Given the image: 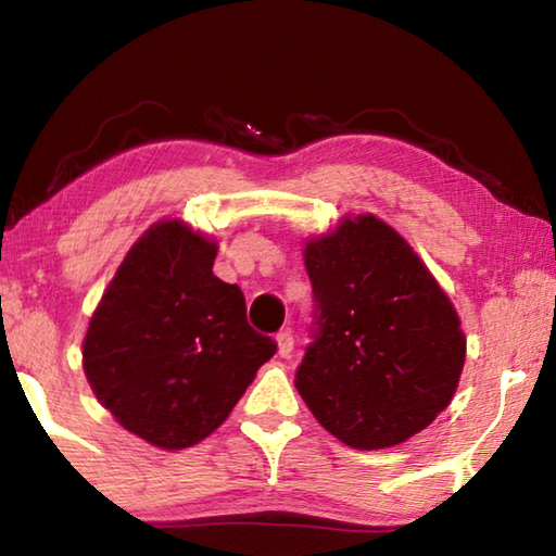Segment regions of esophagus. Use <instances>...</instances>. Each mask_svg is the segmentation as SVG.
Returning a JSON list of instances; mask_svg holds the SVG:
<instances>
[{
  "mask_svg": "<svg viewBox=\"0 0 556 556\" xmlns=\"http://www.w3.org/2000/svg\"><path fill=\"white\" fill-rule=\"evenodd\" d=\"M277 348L281 357H291V353H294V336H291L289 328L277 333Z\"/></svg>",
  "mask_w": 556,
  "mask_h": 556,
  "instance_id": "1",
  "label": "esophagus"
}]
</instances>
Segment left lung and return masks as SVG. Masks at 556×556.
I'll return each instance as SVG.
<instances>
[{"label":"left lung","mask_w":556,"mask_h":556,"mask_svg":"<svg viewBox=\"0 0 556 556\" xmlns=\"http://www.w3.org/2000/svg\"><path fill=\"white\" fill-rule=\"evenodd\" d=\"M312 343L296 390L321 427L363 451L407 441L448 407L466 361L456 308L375 215L308 240Z\"/></svg>","instance_id":"obj_1"}]
</instances>
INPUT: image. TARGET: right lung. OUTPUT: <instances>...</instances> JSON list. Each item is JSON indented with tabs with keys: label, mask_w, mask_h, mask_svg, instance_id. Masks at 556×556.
Masks as SVG:
<instances>
[{
	"label": "right lung",
	"mask_w": 556,
	"mask_h": 556,
	"mask_svg": "<svg viewBox=\"0 0 556 556\" xmlns=\"http://www.w3.org/2000/svg\"><path fill=\"white\" fill-rule=\"evenodd\" d=\"M215 252L181 220L152 225L110 281L83 343L102 407L159 448L213 434L277 353L248 324L240 287L213 275Z\"/></svg>",
	"instance_id": "obj_1"
}]
</instances>
